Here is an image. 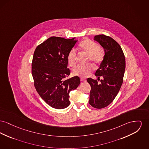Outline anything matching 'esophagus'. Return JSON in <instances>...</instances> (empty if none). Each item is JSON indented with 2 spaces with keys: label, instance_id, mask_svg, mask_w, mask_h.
Returning a JSON list of instances; mask_svg holds the SVG:
<instances>
[{
  "label": "esophagus",
  "instance_id": "obj_1",
  "mask_svg": "<svg viewBox=\"0 0 149 149\" xmlns=\"http://www.w3.org/2000/svg\"><path fill=\"white\" fill-rule=\"evenodd\" d=\"M80 80H81V81H86V79L83 78H80Z\"/></svg>",
  "mask_w": 149,
  "mask_h": 149
}]
</instances>
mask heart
<instances>
[{"label":"heart","instance_id":"heart-1","mask_svg":"<svg viewBox=\"0 0 149 149\" xmlns=\"http://www.w3.org/2000/svg\"><path fill=\"white\" fill-rule=\"evenodd\" d=\"M80 49L87 53L89 56V60L95 65L101 63L104 60V53L100 51V46L96 42L86 39L82 41L79 44ZM77 49L72 48L69 51L67 58L70 67L74 68L77 63ZM93 70V67L91 65L88 64L85 65H79L72 70V74L75 76L80 77H86L88 76Z\"/></svg>","mask_w":149,"mask_h":149}]
</instances>
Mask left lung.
Listing matches in <instances>:
<instances>
[{
  "mask_svg": "<svg viewBox=\"0 0 149 149\" xmlns=\"http://www.w3.org/2000/svg\"><path fill=\"white\" fill-rule=\"evenodd\" d=\"M94 40L104 48L105 56L95 75L101 83L91 78L87 79L91 89L89 103L96 109L110 104L122 85L125 69V59L122 49L112 38L105 35L95 36Z\"/></svg>",
  "mask_w": 149,
  "mask_h": 149,
  "instance_id": "obj_1",
  "label": "left lung"
}]
</instances>
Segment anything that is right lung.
Here are the masks:
<instances>
[{"label": "right lung", "mask_w": 149, "mask_h": 149, "mask_svg": "<svg viewBox=\"0 0 149 149\" xmlns=\"http://www.w3.org/2000/svg\"><path fill=\"white\" fill-rule=\"evenodd\" d=\"M52 36L35 49L31 72L35 89L41 98L53 108L62 109L70 105V91L78 87L75 76L67 79L68 54L78 40Z\"/></svg>", "instance_id": "obj_1"}]
</instances>
